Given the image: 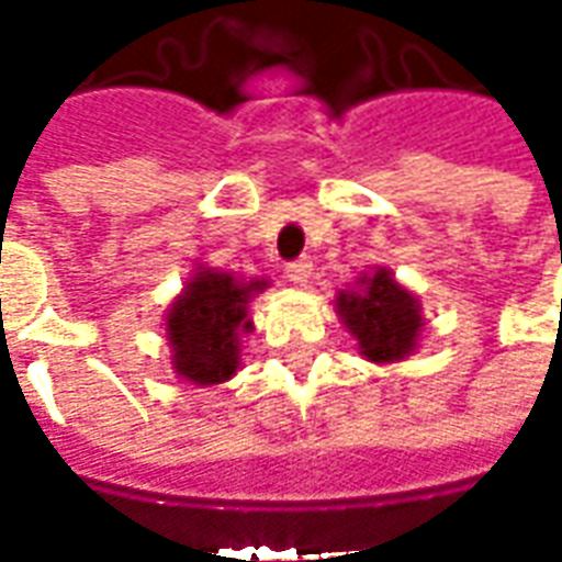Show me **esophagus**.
Masks as SVG:
<instances>
[{
  "label": "esophagus",
  "mask_w": 562,
  "mask_h": 562,
  "mask_svg": "<svg viewBox=\"0 0 562 562\" xmlns=\"http://www.w3.org/2000/svg\"><path fill=\"white\" fill-rule=\"evenodd\" d=\"M285 277H289L294 285H306L310 277H313V261H310V258H297L292 265H285Z\"/></svg>",
  "instance_id": "1"
}]
</instances>
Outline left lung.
Returning a JSON list of instances; mask_svg holds the SVG:
<instances>
[{
  "instance_id": "left-lung-1",
  "label": "left lung",
  "mask_w": 562,
  "mask_h": 562,
  "mask_svg": "<svg viewBox=\"0 0 562 562\" xmlns=\"http://www.w3.org/2000/svg\"><path fill=\"white\" fill-rule=\"evenodd\" d=\"M337 316L373 364H397L418 349L427 322L422 301L385 265L364 270L355 285L334 297Z\"/></svg>"
}]
</instances>
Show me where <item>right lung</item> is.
Segmentation results:
<instances>
[{
    "instance_id": "right-lung-1",
    "label": "right lung",
    "mask_w": 562,
    "mask_h": 562,
    "mask_svg": "<svg viewBox=\"0 0 562 562\" xmlns=\"http://www.w3.org/2000/svg\"><path fill=\"white\" fill-rule=\"evenodd\" d=\"M270 282L240 280L228 270L198 265L165 313L171 370L198 389L222 385L240 370L244 337L252 334L249 304Z\"/></svg>"
}]
</instances>
